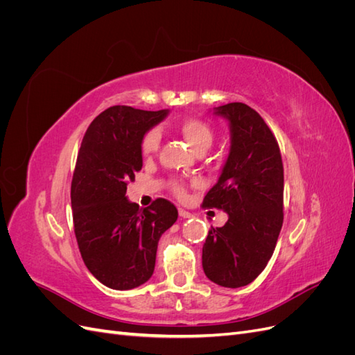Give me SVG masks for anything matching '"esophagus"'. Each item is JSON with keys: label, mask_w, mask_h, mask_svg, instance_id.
<instances>
[{"label": "esophagus", "mask_w": 355, "mask_h": 355, "mask_svg": "<svg viewBox=\"0 0 355 355\" xmlns=\"http://www.w3.org/2000/svg\"><path fill=\"white\" fill-rule=\"evenodd\" d=\"M179 216L184 218V219H189V218H191V213L187 211V210H184V209H179Z\"/></svg>", "instance_id": "1"}]
</instances>
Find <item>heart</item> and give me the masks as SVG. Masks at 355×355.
Instances as JSON below:
<instances>
[{
	"label": "heart",
	"instance_id": "1",
	"mask_svg": "<svg viewBox=\"0 0 355 355\" xmlns=\"http://www.w3.org/2000/svg\"><path fill=\"white\" fill-rule=\"evenodd\" d=\"M179 132L197 153L206 151V149L210 148V145L213 144V137H214L213 128L210 127L209 123L200 120V118H185V120L179 124ZM158 146H159V133L157 128H151V130H148L142 137L141 153L146 158L153 157L157 153ZM170 188L178 198H184L187 196V188L179 180L171 182Z\"/></svg>",
	"mask_w": 355,
	"mask_h": 355
}]
</instances>
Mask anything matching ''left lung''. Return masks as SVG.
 Returning a JSON list of instances; mask_svg holds the SVG:
<instances>
[{"instance_id": "obj_1", "label": "left lung", "mask_w": 355, "mask_h": 355, "mask_svg": "<svg viewBox=\"0 0 355 355\" xmlns=\"http://www.w3.org/2000/svg\"><path fill=\"white\" fill-rule=\"evenodd\" d=\"M231 127V151L222 175L201 206L228 213L222 228H210L202 245L209 280L237 288L252 283L271 259L283 227L284 168L280 146L250 106H219Z\"/></svg>"}]
</instances>
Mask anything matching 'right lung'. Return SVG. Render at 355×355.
<instances>
[{"label":"right lung","mask_w":355,"mask_h":355,"mask_svg":"<svg viewBox=\"0 0 355 355\" xmlns=\"http://www.w3.org/2000/svg\"><path fill=\"white\" fill-rule=\"evenodd\" d=\"M167 111L115 105L85 132L71 184L73 232L87 270L106 287L135 288L151 278L158 240L178 209L157 198L146 209L125 198L142 168L141 141Z\"/></svg>","instance_id":"add662e5"}]
</instances>
